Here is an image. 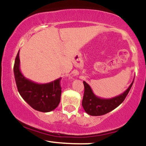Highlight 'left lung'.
<instances>
[{"instance_id": "8db88e82", "label": "left lung", "mask_w": 146, "mask_h": 146, "mask_svg": "<svg viewBox=\"0 0 146 146\" xmlns=\"http://www.w3.org/2000/svg\"><path fill=\"white\" fill-rule=\"evenodd\" d=\"M133 82L122 94L113 98L104 99L96 96L89 85L84 81V93L82 100L84 109L87 114L92 116H100L112 111L124 101L133 84Z\"/></svg>"}]
</instances>
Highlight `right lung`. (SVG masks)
I'll list each match as a JSON object with an SVG mask.
<instances>
[{
	"label": "right lung",
	"instance_id": "add662e5",
	"mask_svg": "<svg viewBox=\"0 0 146 146\" xmlns=\"http://www.w3.org/2000/svg\"><path fill=\"white\" fill-rule=\"evenodd\" d=\"M14 73L20 95L33 109L47 113L58 107L62 93L61 78L46 84H38L27 79L20 70L19 51L15 60Z\"/></svg>",
	"mask_w": 146,
	"mask_h": 146
}]
</instances>
